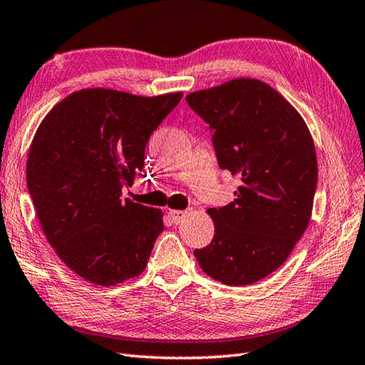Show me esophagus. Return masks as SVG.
Here are the masks:
<instances>
[{
    "instance_id": "34e87169",
    "label": "esophagus",
    "mask_w": 365,
    "mask_h": 365,
    "mask_svg": "<svg viewBox=\"0 0 365 365\" xmlns=\"http://www.w3.org/2000/svg\"><path fill=\"white\" fill-rule=\"evenodd\" d=\"M185 216H187V212L183 210H169V218L174 224H180L185 220Z\"/></svg>"
}]
</instances>
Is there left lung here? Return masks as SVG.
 <instances>
[{"label": "left lung", "mask_w": 365, "mask_h": 365, "mask_svg": "<svg viewBox=\"0 0 365 365\" xmlns=\"http://www.w3.org/2000/svg\"><path fill=\"white\" fill-rule=\"evenodd\" d=\"M187 102L210 125L220 168L242 180L230 204L208 210L215 235L195 257L216 281L254 284L282 265L311 221L314 139L299 113L260 80L191 92Z\"/></svg>", "instance_id": "left-lung-1"}]
</instances>
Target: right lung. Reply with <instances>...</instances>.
<instances>
[{
	"mask_svg": "<svg viewBox=\"0 0 365 365\" xmlns=\"http://www.w3.org/2000/svg\"><path fill=\"white\" fill-rule=\"evenodd\" d=\"M182 96L81 89L61 100L36 131L26 185L37 218L58 257L92 284L141 274L165 229L158 208L120 196L144 168L153 130Z\"/></svg>",
	"mask_w": 365,
	"mask_h": 365,
	"instance_id": "right-lung-1",
	"label": "right lung"
}]
</instances>
